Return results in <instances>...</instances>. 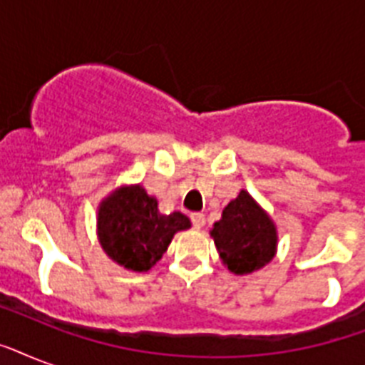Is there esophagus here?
<instances>
[{"label": "esophagus", "mask_w": 365, "mask_h": 365, "mask_svg": "<svg viewBox=\"0 0 365 365\" xmlns=\"http://www.w3.org/2000/svg\"><path fill=\"white\" fill-rule=\"evenodd\" d=\"M191 222H193V225L197 229H202L206 223L205 214H202V212H195V214H191Z\"/></svg>", "instance_id": "obj_1"}]
</instances>
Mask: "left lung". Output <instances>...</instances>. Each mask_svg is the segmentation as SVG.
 <instances>
[{
  "label": "left lung",
  "instance_id": "8db88e82",
  "mask_svg": "<svg viewBox=\"0 0 365 365\" xmlns=\"http://www.w3.org/2000/svg\"><path fill=\"white\" fill-rule=\"evenodd\" d=\"M210 237L223 265L240 277L259 271L277 255V225L246 189L223 208Z\"/></svg>",
  "mask_w": 365,
  "mask_h": 365
}]
</instances>
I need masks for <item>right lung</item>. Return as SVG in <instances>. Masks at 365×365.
I'll return each instance as SVG.
<instances>
[{"label": "right lung", "instance_id": "add662e5", "mask_svg": "<svg viewBox=\"0 0 365 365\" xmlns=\"http://www.w3.org/2000/svg\"><path fill=\"white\" fill-rule=\"evenodd\" d=\"M191 227L182 212L160 214L159 202L140 185L113 189L98 205L96 235L106 255L132 272L151 271L178 231Z\"/></svg>", "mask_w": 365, "mask_h": 365}]
</instances>
